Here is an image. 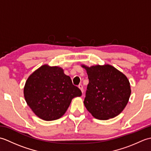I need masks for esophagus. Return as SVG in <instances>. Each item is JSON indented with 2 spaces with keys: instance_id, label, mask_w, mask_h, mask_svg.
Returning <instances> with one entry per match:
<instances>
[{
  "instance_id": "esophagus-1",
  "label": "esophagus",
  "mask_w": 151,
  "mask_h": 151,
  "mask_svg": "<svg viewBox=\"0 0 151 151\" xmlns=\"http://www.w3.org/2000/svg\"><path fill=\"white\" fill-rule=\"evenodd\" d=\"M78 88H79L80 89H81V91L82 92V93H83V92H84V88H83V86L82 84H79L78 85Z\"/></svg>"
}]
</instances>
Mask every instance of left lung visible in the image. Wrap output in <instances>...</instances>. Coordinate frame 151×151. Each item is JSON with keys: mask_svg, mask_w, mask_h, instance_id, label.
Segmentation results:
<instances>
[{"mask_svg": "<svg viewBox=\"0 0 151 151\" xmlns=\"http://www.w3.org/2000/svg\"><path fill=\"white\" fill-rule=\"evenodd\" d=\"M82 67L89 79L84 101L86 109L98 119L117 116L127 106L131 93L127 76L110 65Z\"/></svg>", "mask_w": 151, "mask_h": 151, "instance_id": "1", "label": "left lung"}]
</instances>
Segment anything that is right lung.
<instances>
[{
	"label": "right lung",
	"mask_w": 151,
	"mask_h": 151,
	"mask_svg": "<svg viewBox=\"0 0 151 151\" xmlns=\"http://www.w3.org/2000/svg\"><path fill=\"white\" fill-rule=\"evenodd\" d=\"M27 104L37 117L54 121L65 113L72 99L82 95L69 76L58 67L45 65L28 77L24 88Z\"/></svg>",
	"instance_id": "obj_1"
}]
</instances>
